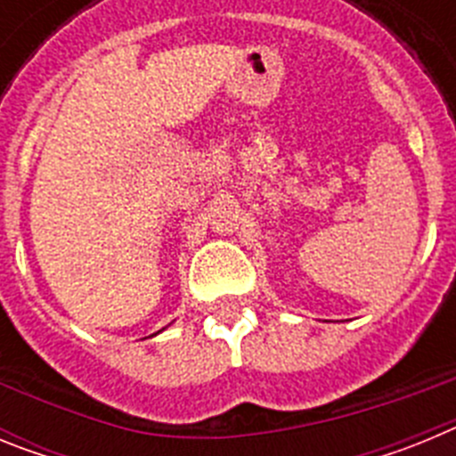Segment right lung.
I'll return each mask as SVG.
<instances>
[{
    "mask_svg": "<svg viewBox=\"0 0 456 456\" xmlns=\"http://www.w3.org/2000/svg\"><path fill=\"white\" fill-rule=\"evenodd\" d=\"M162 331H164V329H162ZM157 333H159V331H157ZM157 333H152V336H157Z\"/></svg>",
    "mask_w": 456,
    "mask_h": 456,
    "instance_id": "1",
    "label": "right lung"
}]
</instances>
